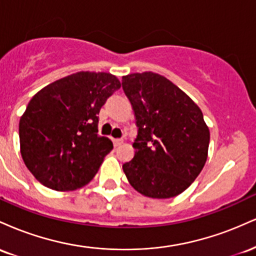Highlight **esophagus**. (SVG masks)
Here are the masks:
<instances>
[{"label":"esophagus","instance_id":"1","mask_svg":"<svg viewBox=\"0 0 256 256\" xmlns=\"http://www.w3.org/2000/svg\"><path fill=\"white\" fill-rule=\"evenodd\" d=\"M122 142H124V140H122V138H116V140H113L114 146H119L120 144H122Z\"/></svg>","mask_w":256,"mask_h":256}]
</instances>
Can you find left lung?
<instances>
[{
	"label": "left lung",
	"mask_w": 256,
	"mask_h": 256,
	"mask_svg": "<svg viewBox=\"0 0 256 256\" xmlns=\"http://www.w3.org/2000/svg\"><path fill=\"white\" fill-rule=\"evenodd\" d=\"M122 84L138 128L134 156L122 165L126 178L146 198H174L192 185L207 161L210 136L204 114L158 73H132Z\"/></svg>",
	"instance_id": "8db88e82"
}]
</instances>
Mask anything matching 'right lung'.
<instances>
[{"label": "right lung", "instance_id": "1", "mask_svg": "<svg viewBox=\"0 0 256 256\" xmlns=\"http://www.w3.org/2000/svg\"><path fill=\"white\" fill-rule=\"evenodd\" d=\"M122 84L106 72H77L40 90L19 122L20 152L34 177L56 192L76 190L95 177L113 149L98 136L102 106Z\"/></svg>", "mask_w": 256, "mask_h": 256}]
</instances>
